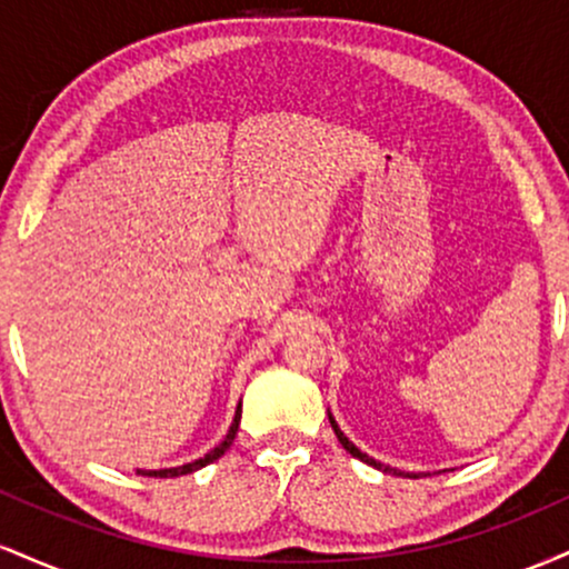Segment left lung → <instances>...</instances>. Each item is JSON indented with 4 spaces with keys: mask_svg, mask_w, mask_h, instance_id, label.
<instances>
[{
    "mask_svg": "<svg viewBox=\"0 0 569 569\" xmlns=\"http://www.w3.org/2000/svg\"><path fill=\"white\" fill-rule=\"evenodd\" d=\"M329 422H331V428H335V433H337V439H339V443H342L345 449H348V452L352 455V457H358V460L361 462H367V466H371V468H377V471H382V473H393V476H403V479H407V476H411V479H417V476L420 473H409V471H398V468H390V466H385V462H380V460H375V457H369L367 452H361V449L356 447V443H352L348 436L342 433V430H339V426H337V420H335V415H331L329 411Z\"/></svg>",
    "mask_w": 569,
    "mask_h": 569,
    "instance_id": "left-lung-1",
    "label": "left lung"
}]
</instances>
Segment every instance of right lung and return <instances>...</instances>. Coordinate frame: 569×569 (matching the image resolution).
<instances>
[{"mask_svg":"<svg viewBox=\"0 0 569 569\" xmlns=\"http://www.w3.org/2000/svg\"><path fill=\"white\" fill-rule=\"evenodd\" d=\"M238 426H240V403H238V409H234L232 426H230V430H227V436H224V439H221V441L217 443V447L211 449V452H206V455H202L200 460L184 462V466H176V468H158V471H139V473H141V476H154V479H173V476H187V473H194V471H200V468H206L208 462L219 460V457L224 455L227 449L232 447L234 436H238Z\"/></svg>","mask_w":569,"mask_h":569,"instance_id":"1","label":"right lung"}]
</instances>
